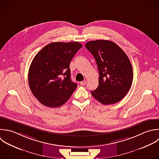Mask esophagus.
Segmentation results:
<instances>
[{
  "mask_svg": "<svg viewBox=\"0 0 159 159\" xmlns=\"http://www.w3.org/2000/svg\"><path fill=\"white\" fill-rule=\"evenodd\" d=\"M86 84H87V81L86 80H84V81H82V82H80V84L81 85H85Z\"/></svg>",
  "mask_w": 159,
  "mask_h": 159,
  "instance_id": "esophagus-1",
  "label": "esophagus"
}]
</instances>
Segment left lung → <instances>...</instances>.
I'll return each instance as SVG.
<instances>
[{
	"label": "left lung",
	"mask_w": 159,
	"mask_h": 159,
	"mask_svg": "<svg viewBox=\"0 0 159 159\" xmlns=\"http://www.w3.org/2000/svg\"><path fill=\"white\" fill-rule=\"evenodd\" d=\"M93 56L99 71L98 86L92 96L103 105L116 103L129 92L133 82L131 63L123 50L108 40L98 39L85 44Z\"/></svg>",
	"instance_id": "left-lung-1"
}]
</instances>
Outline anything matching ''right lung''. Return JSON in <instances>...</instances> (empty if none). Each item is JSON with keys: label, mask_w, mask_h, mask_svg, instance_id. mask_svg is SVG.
Listing matches in <instances>:
<instances>
[{"label": "right lung", "mask_w": 159, "mask_h": 159, "mask_svg": "<svg viewBox=\"0 0 159 159\" xmlns=\"http://www.w3.org/2000/svg\"><path fill=\"white\" fill-rule=\"evenodd\" d=\"M82 47L79 42H54L35 56L30 66L31 91L43 105L57 108L64 105L77 88L70 79L69 64Z\"/></svg>", "instance_id": "1"}]
</instances>
